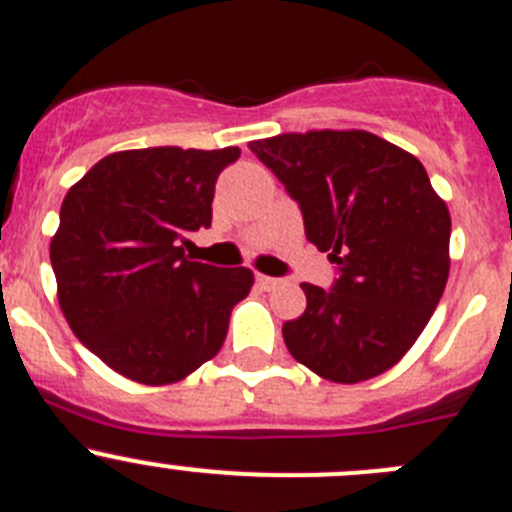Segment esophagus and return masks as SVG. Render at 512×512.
Returning <instances> with one entry per match:
<instances>
[{"instance_id": "1", "label": "esophagus", "mask_w": 512, "mask_h": 512, "mask_svg": "<svg viewBox=\"0 0 512 512\" xmlns=\"http://www.w3.org/2000/svg\"><path fill=\"white\" fill-rule=\"evenodd\" d=\"M256 284H259L264 291H271L281 284V279H274V276H266V274H256Z\"/></svg>"}]
</instances>
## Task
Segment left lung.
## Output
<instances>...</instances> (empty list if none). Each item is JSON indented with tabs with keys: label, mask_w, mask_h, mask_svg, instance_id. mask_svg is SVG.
Instances as JSON below:
<instances>
[{
	"label": "left lung",
	"mask_w": 512,
	"mask_h": 512,
	"mask_svg": "<svg viewBox=\"0 0 512 512\" xmlns=\"http://www.w3.org/2000/svg\"><path fill=\"white\" fill-rule=\"evenodd\" d=\"M329 251L332 291L301 284L306 309L284 324L291 357L319 377L357 384L405 357L450 276V211L407 150L367 130H309L253 140Z\"/></svg>",
	"instance_id": "obj_1"
}]
</instances>
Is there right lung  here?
<instances>
[{
	"label": "right lung",
	"mask_w": 512,
	"mask_h": 512,
	"mask_svg": "<svg viewBox=\"0 0 512 512\" xmlns=\"http://www.w3.org/2000/svg\"><path fill=\"white\" fill-rule=\"evenodd\" d=\"M241 150L140 148L97 160L67 191L50 241L57 301L75 337L133 382L173 384L221 352L253 271L186 259L211 226L218 173Z\"/></svg>",
	"instance_id": "right-lung-1"
}]
</instances>
